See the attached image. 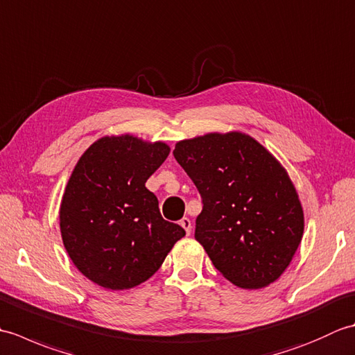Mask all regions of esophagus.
Wrapping results in <instances>:
<instances>
[{
	"mask_svg": "<svg viewBox=\"0 0 355 355\" xmlns=\"http://www.w3.org/2000/svg\"><path fill=\"white\" fill-rule=\"evenodd\" d=\"M180 225H182V227L186 230V235H191V232H192V223H191L189 218H187V216L182 218V220H180Z\"/></svg>",
	"mask_w": 355,
	"mask_h": 355,
	"instance_id": "34e87169",
	"label": "esophagus"
}]
</instances>
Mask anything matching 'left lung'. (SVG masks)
<instances>
[{
  "label": "left lung",
  "mask_w": 355,
  "mask_h": 355,
  "mask_svg": "<svg viewBox=\"0 0 355 355\" xmlns=\"http://www.w3.org/2000/svg\"><path fill=\"white\" fill-rule=\"evenodd\" d=\"M173 157L201 195L195 239L241 288H262L290 266L304 212L285 169L241 132L178 141Z\"/></svg>",
  "instance_id": "8db88e82"
}]
</instances>
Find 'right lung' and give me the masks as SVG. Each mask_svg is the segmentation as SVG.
<instances>
[{
    "instance_id": "1",
    "label": "right lung",
    "mask_w": 355,
    "mask_h": 355,
    "mask_svg": "<svg viewBox=\"0 0 355 355\" xmlns=\"http://www.w3.org/2000/svg\"><path fill=\"white\" fill-rule=\"evenodd\" d=\"M169 155L162 141L103 137L80 157L62 197L61 233L74 266L108 290H128L160 268L186 232L163 220L145 183Z\"/></svg>"
}]
</instances>
